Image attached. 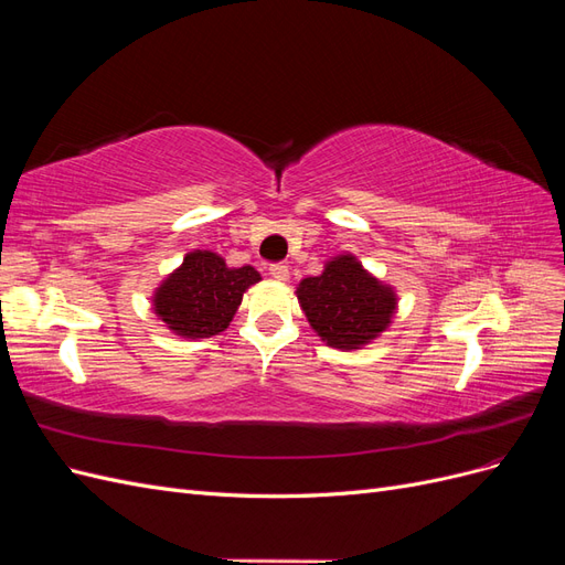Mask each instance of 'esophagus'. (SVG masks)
Here are the masks:
<instances>
[{"label":"esophagus","mask_w":565,"mask_h":565,"mask_svg":"<svg viewBox=\"0 0 565 565\" xmlns=\"http://www.w3.org/2000/svg\"><path fill=\"white\" fill-rule=\"evenodd\" d=\"M268 270H270V276L276 278V280H287L289 278V268L285 264H270Z\"/></svg>","instance_id":"esophagus-1"}]
</instances>
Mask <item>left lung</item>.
I'll return each instance as SVG.
<instances>
[{
    "instance_id": "1",
    "label": "left lung",
    "mask_w": 565,
    "mask_h": 565,
    "mask_svg": "<svg viewBox=\"0 0 565 565\" xmlns=\"http://www.w3.org/2000/svg\"><path fill=\"white\" fill-rule=\"evenodd\" d=\"M297 297L318 337L347 351L382 334L396 311L393 289L372 278L351 254L337 256L320 276L303 278Z\"/></svg>"
}]
</instances>
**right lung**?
I'll return each instance as SVG.
<instances>
[{"label":"right lung","mask_w":565,"mask_h":565,"mask_svg":"<svg viewBox=\"0 0 565 565\" xmlns=\"http://www.w3.org/2000/svg\"><path fill=\"white\" fill-rule=\"evenodd\" d=\"M259 280L262 276L252 266L228 268L218 254L198 249L185 254L181 268L158 287L152 306L177 334L214 337L228 328L243 292Z\"/></svg>","instance_id":"1"}]
</instances>
